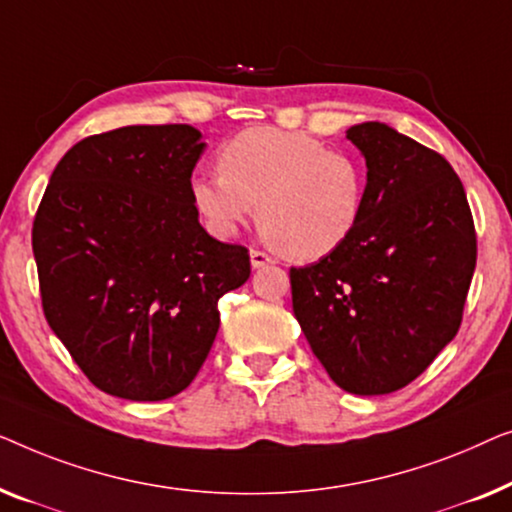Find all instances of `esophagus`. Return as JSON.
Returning a JSON list of instances; mask_svg holds the SVG:
<instances>
[{"mask_svg":"<svg viewBox=\"0 0 512 512\" xmlns=\"http://www.w3.org/2000/svg\"><path fill=\"white\" fill-rule=\"evenodd\" d=\"M250 264H253V269H264V266L273 264V259L262 250H250Z\"/></svg>","mask_w":512,"mask_h":512,"instance_id":"1","label":"esophagus"}]
</instances>
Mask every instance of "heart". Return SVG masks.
Listing matches in <instances>:
<instances>
[{"label":"heart","instance_id":"1","mask_svg":"<svg viewBox=\"0 0 512 512\" xmlns=\"http://www.w3.org/2000/svg\"><path fill=\"white\" fill-rule=\"evenodd\" d=\"M190 199L208 232L232 239L255 215L285 255L315 262L355 234L366 199L362 162L304 132L255 127L220 150V174H199Z\"/></svg>","mask_w":512,"mask_h":512}]
</instances>
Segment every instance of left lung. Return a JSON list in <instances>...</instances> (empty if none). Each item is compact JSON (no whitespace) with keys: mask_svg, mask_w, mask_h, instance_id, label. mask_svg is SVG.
I'll return each mask as SVG.
<instances>
[{"mask_svg":"<svg viewBox=\"0 0 512 512\" xmlns=\"http://www.w3.org/2000/svg\"><path fill=\"white\" fill-rule=\"evenodd\" d=\"M366 160L355 234L290 269L292 308L329 378L350 394L406 387L455 338L475 269V229L448 160L385 122L352 125Z\"/></svg>","mask_w":512,"mask_h":512,"instance_id":"left-lung-1","label":"left lung"}]
</instances>
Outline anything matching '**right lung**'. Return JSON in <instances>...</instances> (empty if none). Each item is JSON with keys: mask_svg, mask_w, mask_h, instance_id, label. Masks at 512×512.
Masks as SVG:
<instances>
[{"mask_svg": "<svg viewBox=\"0 0 512 512\" xmlns=\"http://www.w3.org/2000/svg\"><path fill=\"white\" fill-rule=\"evenodd\" d=\"M204 148L190 125L88 136L41 199L32 248L43 313L111 397L183 392L218 334V299L250 278L248 250L199 225L190 178Z\"/></svg>", "mask_w": 512, "mask_h": 512, "instance_id": "add662e5", "label": "right lung"}]
</instances>
